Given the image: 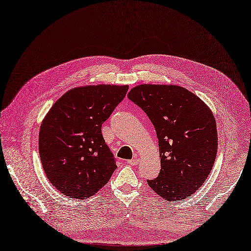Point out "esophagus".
Here are the masks:
<instances>
[{
  "label": "esophagus",
  "instance_id": "34e87169",
  "mask_svg": "<svg viewBox=\"0 0 251 251\" xmlns=\"http://www.w3.org/2000/svg\"><path fill=\"white\" fill-rule=\"evenodd\" d=\"M127 163L130 165V166H136L137 164L140 163V158H136V157H134V158H131V159H129Z\"/></svg>",
  "mask_w": 251,
  "mask_h": 251
}]
</instances>
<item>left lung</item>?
<instances>
[{"instance_id": "obj_1", "label": "left lung", "mask_w": 251, "mask_h": 251, "mask_svg": "<svg viewBox=\"0 0 251 251\" xmlns=\"http://www.w3.org/2000/svg\"><path fill=\"white\" fill-rule=\"evenodd\" d=\"M128 98L155 128L161 169L149 187L166 202L188 198L215 164L218 132L213 111L195 94L174 84H141Z\"/></svg>"}]
</instances>
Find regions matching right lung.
I'll return each mask as SVG.
<instances>
[{"instance_id": "right-lung-1", "label": "right lung", "mask_w": 251, "mask_h": 251, "mask_svg": "<svg viewBox=\"0 0 251 251\" xmlns=\"http://www.w3.org/2000/svg\"><path fill=\"white\" fill-rule=\"evenodd\" d=\"M128 88L112 84L72 88L44 118L38 137L39 157L48 179L69 198L93 196L117 169L101 127Z\"/></svg>"}]
</instances>
